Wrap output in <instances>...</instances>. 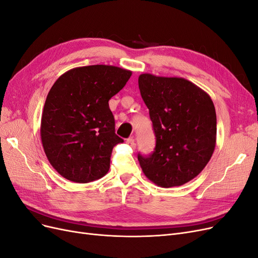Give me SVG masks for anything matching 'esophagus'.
<instances>
[{
  "instance_id": "obj_1",
  "label": "esophagus",
  "mask_w": 258,
  "mask_h": 258,
  "mask_svg": "<svg viewBox=\"0 0 258 258\" xmlns=\"http://www.w3.org/2000/svg\"><path fill=\"white\" fill-rule=\"evenodd\" d=\"M127 144L128 145H130L132 148H136V146H137V144H136V141H135V139L134 138H129L128 140H127Z\"/></svg>"
}]
</instances>
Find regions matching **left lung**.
Returning a JSON list of instances; mask_svg holds the SVG:
<instances>
[{
	"mask_svg": "<svg viewBox=\"0 0 258 258\" xmlns=\"http://www.w3.org/2000/svg\"><path fill=\"white\" fill-rule=\"evenodd\" d=\"M156 137L154 152L138 155L144 174L157 186H181L196 177L212 157L216 113L206 91L182 77L139 76Z\"/></svg>",
	"mask_w": 258,
	"mask_h": 258,
	"instance_id": "1",
	"label": "left lung"
}]
</instances>
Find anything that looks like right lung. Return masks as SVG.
<instances>
[{
  "mask_svg": "<svg viewBox=\"0 0 258 258\" xmlns=\"http://www.w3.org/2000/svg\"><path fill=\"white\" fill-rule=\"evenodd\" d=\"M129 70L88 66L70 70L54 82L45 101L41 139L50 165L64 178L89 183L110 169L115 134L108 100L130 79Z\"/></svg>",
  "mask_w": 258,
  "mask_h": 258,
  "instance_id": "right-lung-1",
  "label": "right lung"
}]
</instances>
